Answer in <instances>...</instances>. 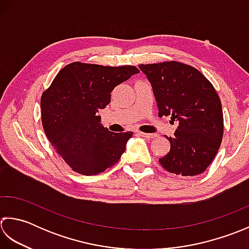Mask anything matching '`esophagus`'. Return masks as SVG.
<instances>
[{
    "instance_id": "esophagus-1",
    "label": "esophagus",
    "mask_w": 249,
    "mask_h": 249,
    "mask_svg": "<svg viewBox=\"0 0 249 249\" xmlns=\"http://www.w3.org/2000/svg\"><path fill=\"white\" fill-rule=\"evenodd\" d=\"M139 134H140L141 136H143V138H146V139H155V138H157V134L144 133V132H139Z\"/></svg>"
}]
</instances>
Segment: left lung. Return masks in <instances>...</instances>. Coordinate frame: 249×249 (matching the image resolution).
I'll use <instances>...</instances> for the list:
<instances>
[{
	"label": "left lung",
	"instance_id": "8db88e82",
	"mask_svg": "<svg viewBox=\"0 0 249 249\" xmlns=\"http://www.w3.org/2000/svg\"><path fill=\"white\" fill-rule=\"evenodd\" d=\"M153 87L159 117L171 116L177 129L171 149L160 164L170 173L195 176L203 173L219 149L224 115L219 96L211 82L191 65L176 61L141 64Z\"/></svg>",
	"mask_w": 249,
	"mask_h": 249
}]
</instances>
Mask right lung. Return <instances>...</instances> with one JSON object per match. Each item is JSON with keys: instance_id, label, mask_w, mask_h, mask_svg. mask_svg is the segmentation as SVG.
Listing matches in <instances>:
<instances>
[{"instance_id": "right-lung-1", "label": "right lung", "mask_w": 249, "mask_h": 249, "mask_svg": "<svg viewBox=\"0 0 249 249\" xmlns=\"http://www.w3.org/2000/svg\"><path fill=\"white\" fill-rule=\"evenodd\" d=\"M140 71L131 65L103 67L73 62L55 76L40 99L42 124L50 144L72 170L102 173L119 161L131 131L114 133L101 124L100 109L116 86Z\"/></svg>"}]
</instances>
